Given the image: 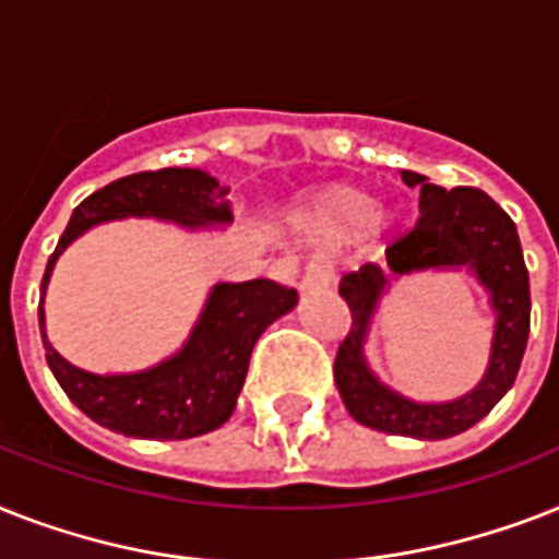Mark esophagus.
I'll return each mask as SVG.
<instances>
[{
	"instance_id": "obj_1",
	"label": "esophagus",
	"mask_w": 559,
	"mask_h": 559,
	"mask_svg": "<svg viewBox=\"0 0 559 559\" xmlns=\"http://www.w3.org/2000/svg\"><path fill=\"white\" fill-rule=\"evenodd\" d=\"M330 275H333V264H330L324 255H316V258H310V261H307V266H304L298 287H301V293L324 289L326 284H330Z\"/></svg>"
}]
</instances>
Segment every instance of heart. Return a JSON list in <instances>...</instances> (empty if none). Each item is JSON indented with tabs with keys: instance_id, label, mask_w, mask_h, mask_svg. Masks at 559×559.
<instances>
[{
	"instance_id": "1",
	"label": "heart",
	"mask_w": 559,
	"mask_h": 559,
	"mask_svg": "<svg viewBox=\"0 0 559 559\" xmlns=\"http://www.w3.org/2000/svg\"><path fill=\"white\" fill-rule=\"evenodd\" d=\"M319 212L321 221L330 229H335V233H350V229L365 224L367 216L371 217L367 224L373 226V229H382L388 224V215L373 209V198L361 192V189H353V186H333V189H326L321 194Z\"/></svg>"
}]
</instances>
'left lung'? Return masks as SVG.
<instances>
[{
    "label": "left lung",
    "mask_w": 559,
    "mask_h": 559,
    "mask_svg": "<svg viewBox=\"0 0 559 559\" xmlns=\"http://www.w3.org/2000/svg\"><path fill=\"white\" fill-rule=\"evenodd\" d=\"M407 186H419V217L388 249V270L407 275L430 266H471L491 289L497 330L491 365L483 384L448 405H416L376 382L361 356L367 324L388 284L376 264L344 275L342 298L350 307V330L335 350L333 376L344 407L365 428L413 439H448L474 428L491 413L520 373L531 324L528 270L514 221L476 186L428 183V177L402 171Z\"/></svg>",
    "instance_id": "8db88e82"
}]
</instances>
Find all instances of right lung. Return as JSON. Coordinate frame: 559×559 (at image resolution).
<instances>
[{
	"mask_svg": "<svg viewBox=\"0 0 559 559\" xmlns=\"http://www.w3.org/2000/svg\"><path fill=\"white\" fill-rule=\"evenodd\" d=\"M126 215L171 217L183 226L229 221L226 189L201 169H157L120 177L88 194L68 221L48 258L43 289L62 249L99 221ZM298 301L293 287L255 278L212 289L201 324L175 358L131 376H94L68 365L43 333L45 358L59 388L80 411L108 430L138 439H192L221 428L235 411L249 356L266 324ZM39 301V330H43Z\"/></svg>",
	"mask_w": 559,
	"mask_h": 559,
	"instance_id": "right-lung-1",
	"label": "right lung"
}]
</instances>
